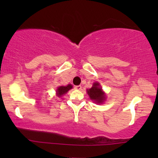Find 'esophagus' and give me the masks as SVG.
<instances>
[{
  "label": "esophagus",
  "mask_w": 158,
  "mask_h": 158,
  "mask_svg": "<svg viewBox=\"0 0 158 158\" xmlns=\"http://www.w3.org/2000/svg\"><path fill=\"white\" fill-rule=\"evenodd\" d=\"M75 88L76 90H81L82 89V86L81 85H76L75 87Z\"/></svg>",
  "instance_id": "obj_1"
}]
</instances>
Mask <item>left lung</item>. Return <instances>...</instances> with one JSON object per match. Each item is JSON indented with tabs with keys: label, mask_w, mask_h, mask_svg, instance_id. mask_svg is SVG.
<instances>
[{
	"label": "left lung",
	"mask_w": 158,
	"mask_h": 158,
	"mask_svg": "<svg viewBox=\"0 0 158 158\" xmlns=\"http://www.w3.org/2000/svg\"><path fill=\"white\" fill-rule=\"evenodd\" d=\"M88 94L89 95L90 99L96 101V103H102L105 99L104 93L102 91L100 85L98 83H94V86L89 90H88Z\"/></svg>",
	"instance_id": "obj_1"
}]
</instances>
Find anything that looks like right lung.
Listing matches in <instances>:
<instances>
[{
  "label": "right lung",
  "mask_w": 158,
  "mask_h": 158,
  "mask_svg": "<svg viewBox=\"0 0 158 158\" xmlns=\"http://www.w3.org/2000/svg\"><path fill=\"white\" fill-rule=\"evenodd\" d=\"M72 88L73 86L71 85H68L67 86H60L57 90L58 97H61L62 95L66 94V93L68 92L69 90H70Z\"/></svg>",
  "instance_id": "add662e5"
}]
</instances>
